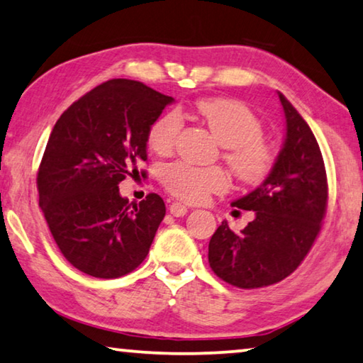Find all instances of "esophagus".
Returning <instances> with one entry per match:
<instances>
[{
    "label": "esophagus",
    "mask_w": 363,
    "mask_h": 363,
    "mask_svg": "<svg viewBox=\"0 0 363 363\" xmlns=\"http://www.w3.org/2000/svg\"><path fill=\"white\" fill-rule=\"evenodd\" d=\"M169 213H171L172 216H176V218L184 216L187 213V206L179 203V202H174V203L169 205Z\"/></svg>",
    "instance_id": "34e87169"
}]
</instances>
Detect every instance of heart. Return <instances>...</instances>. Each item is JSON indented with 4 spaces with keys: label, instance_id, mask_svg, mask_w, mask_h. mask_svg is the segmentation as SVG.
<instances>
[{
    "label": "heart",
    "instance_id": "heart-1",
    "mask_svg": "<svg viewBox=\"0 0 363 363\" xmlns=\"http://www.w3.org/2000/svg\"><path fill=\"white\" fill-rule=\"evenodd\" d=\"M195 111L208 125L211 134L224 147L223 158L239 179L255 182L263 179L274 163V150L263 139V124L244 103L228 99L197 101ZM182 128L177 111H166L148 130V145L166 155L174 147ZM166 191L189 203H200L213 192L228 187V177L220 168H199L187 161H174L161 171Z\"/></svg>",
    "mask_w": 363,
    "mask_h": 363
}]
</instances>
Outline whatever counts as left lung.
Segmentation results:
<instances>
[{"label":"left lung","mask_w":363,"mask_h":363,"mask_svg":"<svg viewBox=\"0 0 363 363\" xmlns=\"http://www.w3.org/2000/svg\"><path fill=\"white\" fill-rule=\"evenodd\" d=\"M286 118V137L267 179L233 206L255 211L240 233L228 221L211 235L208 263L226 283L257 289L296 272L312 249L328 206L323 157L312 129L278 94Z\"/></svg>","instance_id":"8db88e82"}]
</instances>
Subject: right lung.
<instances>
[{"mask_svg":"<svg viewBox=\"0 0 363 363\" xmlns=\"http://www.w3.org/2000/svg\"><path fill=\"white\" fill-rule=\"evenodd\" d=\"M172 101L137 80L113 79L56 121L38 168L40 208L61 254L79 272L113 279L145 260L164 202L158 194L129 202L118 186L125 176H139L150 125Z\"/></svg>","mask_w":363,"mask_h":363,"instance_id":"obj_1","label":"right lung"}]
</instances>
